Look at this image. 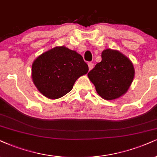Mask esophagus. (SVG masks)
Returning a JSON list of instances; mask_svg holds the SVG:
<instances>
[{"label": "esophagus", "instance_id": "1", "mask_svg": "<svg viewBox=\"0 0 157 157\" xmlns=\"http://www.w3.org/2000/svg\"><path fill=\"white\" fill-rule=\"evenodd\" d=\"M88 66H89V69H90V70H92V68H93V67H94V63H88Z\"/></svg>", "mask_w": 157, "mask_h": 157}]
</instances>
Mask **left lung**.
I'll list each match as a JSON object with an SVG mask.
<instances>
[{
    "instance_id": "1",
    "label": "left lung",
    "mask_w": 157,
    "mask_h": 157,
    "mask_svg": "<svg viewBox=\"0 0 157 157\" xmlns=\"http://www.w3.org/2000/svg\"><path fill=\"white\" fill-rule=\"evenodd\" d=\"M102 60L88 73L96 91L103 99H117L127 92L135 75L133 65L121 52L105 49Z\"/></svg>"
}]
</instances>
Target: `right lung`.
Instances as JSON below:
<instances>
[{
    "label": "right lung",
    "mask_w": 157,
    "mask_h": 157,
    "mask_svg": "<svg viewBox=\"0 0 157 157\" xmlns=\"http://www.w3.org/2000/svg\"><path fill=\"white\" fill-rule=\"evenodd\" d=\"M88 71L82 55L59 46L42 54L33 62L32 78L40 93L50 99H57L71 91L75 81Z\"/></svg>",
    "instance_id": "1"
}]
</instances>
